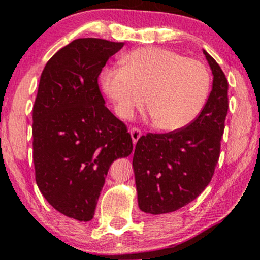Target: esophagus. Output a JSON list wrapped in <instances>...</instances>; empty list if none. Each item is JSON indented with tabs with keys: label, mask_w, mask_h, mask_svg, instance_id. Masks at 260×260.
<instances>
[{
	"label": "esophagus",
	"mask_w": 260,
	"mask_h": 260,
	"mask_svg": "<svg viewBox=\"0 0 260 260\" xmlns=\"http://www.w3.org/2000/svg\"><path fill=\"white\" fill-rule=\"evenodd\" d=\"M130 135H131V138H133L134 144H136V143H137V141L140 140V137L142 136V131H141L140 129H138V127L134 126V127H131V130H130Z\"/></svg>",
	"instance_id": "34e87169"
}]
</instances>
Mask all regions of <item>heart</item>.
Segmentation results:
<instances>
[{
	"label": "heart",
	"mask_w": 260,
	"mask_h": 260,
	"mask_svg": "<svg viewBox=\"0 0 260 260\" xmlns=\"http://www.w3.org/2000/svg\"><path fill=\"white\" fill-rule=\"evenodd\" d=\"M123 69L102 74L103 91L120 118L147 102L156 126L180 130L194 122L207 101L211 78L204 63L158 47H142L123 58Z\"/></svg>",
	"instance_id": "obj_1"
}]
</instances>
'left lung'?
<instances>
[{"mask_svg": "<svg viewBox=\"0 0 260 260\" xmlns=\"http://www.w3.org/2000/svg\"><path fill=\"white\" fill-rule=\"evenodd\" d=\"M213 87L200 115L183 129L147 134L137 141L134 172L138 206L150 214L177 211L211 182L220 156L229 110V81L218 62L204 51Z\"/></svg>", "mask_w": 260, "mask_h": 260, "instance_id": "1", "label": "left lung"}]
</instances>
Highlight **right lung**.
I'll return each mask as SVG.
<instances>
[{"instance_id": "right-lung-1", "label": "right lung", "mask_w": 260, "mask_h": 260, "mask_svg": "<svg viewBox=\"0 0 260 260\" xmlns=\"http://www.w3.org/2000/svg\"><path fill=\"white\" fill-rule=\"evenodd\" d=\"M124 42L77 39L55 53L33 106V162L41 194L56 211L90 221L110 166L133 151L127 127L105 106L98 77Z\"/></svg>"}]
</instances>
